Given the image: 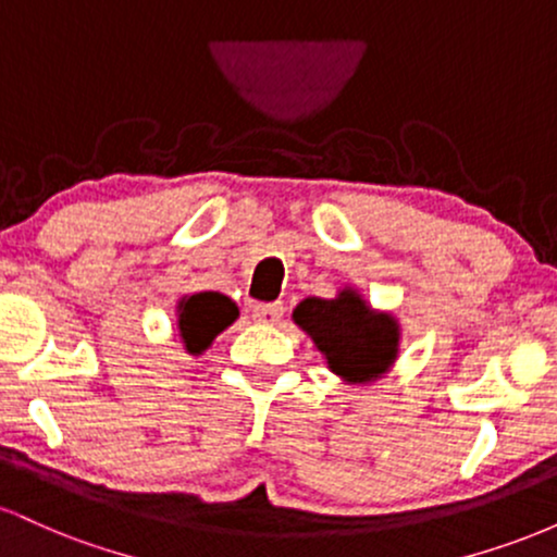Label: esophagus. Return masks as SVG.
Listing matches in <instances>:
<instances>
[{
    "mask_svg": "<svg viewBox=\"0 0 557 557\" xmlns=\"http://www.w3.org/2000/svg\"><path fill=\"white\" fill-rule=\"evenodd\" d=\"M283 311V304H257L253 306V319H257L259 324H277Z\"/></svg>",
    "mask_w": 557,
    "mask_h": 557,
    "instance_id": "34e87169",
    "label": "esophagus"
}]
</instances>
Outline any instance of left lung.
Segmentation results:
<instances>
[{"mask_svg":"<svg viewBox=\"0 0 557 557\" xmlns=\"http://www.w3.org/2000/svg\"><path fill=\"white\" fill-rule=\"evenodd\" d=\"M293 322L322 350L330 372L350 385L374 382L398 359V319L374 311L354 287L335 298H304Z\"/></svg>","mask_w":557,"mask_h":557,"instance_id":"left-lung-1","label":"left lung"}]
</instances>
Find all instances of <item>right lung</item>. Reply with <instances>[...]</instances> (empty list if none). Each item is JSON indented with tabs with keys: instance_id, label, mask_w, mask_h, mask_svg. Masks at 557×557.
<instances>
[{
	"instance_id": "right-lung-1",
	"label": "right lung",
	"mask_w": 557,
	"mask_h": 557,
	"mask_svg": "<svg viewBox=\"0 0 557 557\" xmlns=\"http://www.w3.org/2000/svg\"><path fill=\"white\" fill-rule=\"evenodd\" d=\"M235 319H238V306L222 293L203 290L177 300V332L190 356H201Z\"/></svg>"
}]
</instances>
